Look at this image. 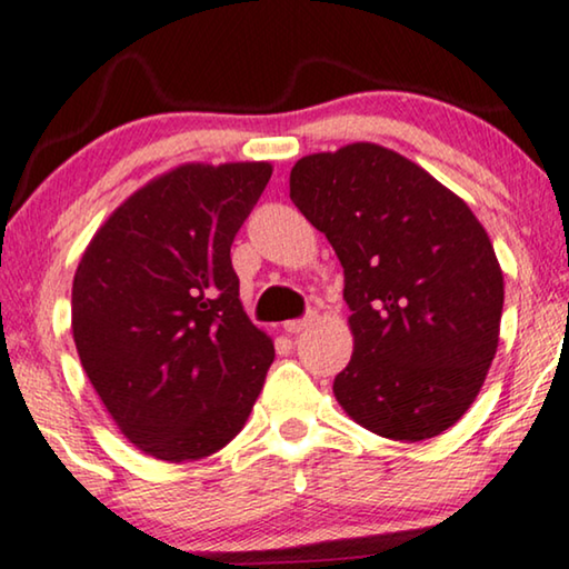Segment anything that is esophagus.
<instances>
[{
  "mask_svg": "<svg viewBox=\"0 0 569 569\" xmlns=\"http://www.w3.org/2000/svg\"><path fill=\"white\" fill-rule=\"evenodd\" d=\"M317 320V315L315 312H309L307 317H301V320H289V322H283V330L289 332V336H299L301 330H307L309 325H312Z\"/></svg>",
  "mask_w": 569,
  "mask_h": 569,
  "instance_id": "34e87169",
  "label": "esophagus"
}]
</instances>
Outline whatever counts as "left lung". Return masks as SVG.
Segmentation results:
<instances>
[{
    "label": "left lung",
    "instance_id": "obj_1",
    "mask_svg": "<svg viewBox=\"0 0 569 569\" xmlns=\"http://www.w3.org/2000/svg\"><path fill=\"white\" fill-rule=\"evenodd\" d=\"M291 200L343 264L353 353L338 403L363 429L419 442L479 396L499 343L505 280L456 192L375 142L305 156Z\"/></svg>",
    "mask_w": 569,
    "mask_h": 569
}]
</instances>
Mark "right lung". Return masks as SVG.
<instances>
[{"label":"right lung","mask_w":569,"mask_h":569,"mask_svg":"<svg viewBox=\"0 0 569 569\" xmlns=\"http://www.w3.org/2000/svg\"><path fill=\"white\" fill-rule=\"evenodd\" d=\"M270 173L264 161L177 166L127 197L82 252L74 346L146 456H213L260 396L276 348L241 307L231 244Z\"/></svg>","instance_id":"add662e5"}]
</instances>
